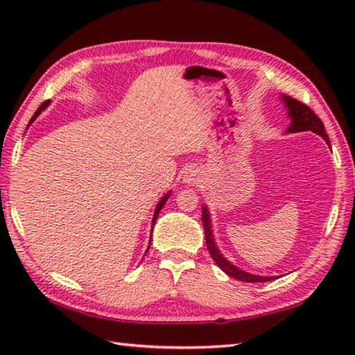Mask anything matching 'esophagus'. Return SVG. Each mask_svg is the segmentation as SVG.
<instances>
[{
  "label": "esophagus",
  "mask_w": 355,
  "mask_h": 355,
  "mask_svg": "<svg viewBox=\"0 0 355 355\" xmlns=\"http://www.w3.org/2000/svg\"><path fill=\"white\" fill-rule=\"evenodd\" d=\"M198 182H200V172L197 169H189L186 172V175H184L186 184L193 186V184H198Z\"/></svg>",
  "instance_id": "esophagus-1"
}]
</instances>
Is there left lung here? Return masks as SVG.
Instances as JSON below:
<instances>
[{
  "label": "left lung",
  "mask_w": 355,
  "mask_h": 355,
  "mask_svg": "<svg viewBox=\"0 0 355 355\" xmlns=\"http://www.w3.org/2000/svg\"><path fill=\"white\" fill-rule=\"evenodd\" d=\"M284 101L286 108H288V114L291 117V125L288 128V132H299V131H313L315 134H319L323 140H327L329 143L328 135L325 132V126H323L322 120L315 116V112L308 107V105L299 102L296 99H293L290 96H284ZM201 221H202V227H205V235H206V245L207 250L212 256V259L215 263L220 267L224 273H227L229 276L238 279V281H244V282H266V281H273V277H267V276H254V275H248L245 271L236 268L235 266L224 259L221 253L218 252V248L214 243V236H212V229H210V220H209V214L207 209L202 207V214H201Z\"/></svg>",
  "instance_id": "left-lung-1"
}]
</instances>
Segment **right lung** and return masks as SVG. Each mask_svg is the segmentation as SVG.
Instances as JSON below:
<instances>
[{"label":"right lung","mask_w":355,"mask_h":355,"mask_svg":"<svg viewBox=\"0 0 355 355\" xmlns=\"http://www.w3.org/2000/svg\"><path fill=\"white\" fill-rule=\"evenodd\" d=\"M50 102L49 101H45V102H42L41 105H40V108H37L36 110V112H35V114H33V117L32 119H30V122H28V125L30 123H32L33 122V120L36 119V116L37 114H40V112L44 110V108H47V105H49ZM168 197H169V193H166L164 195V197L160 200V202H158V205H157V209H155V214H154V220H153V223H155V220H157V216H158V212H160V210H162V207L164 206V202H166V200H168Z\"/></svg>","instance_id":"right-lung-1"}]
</instances>
